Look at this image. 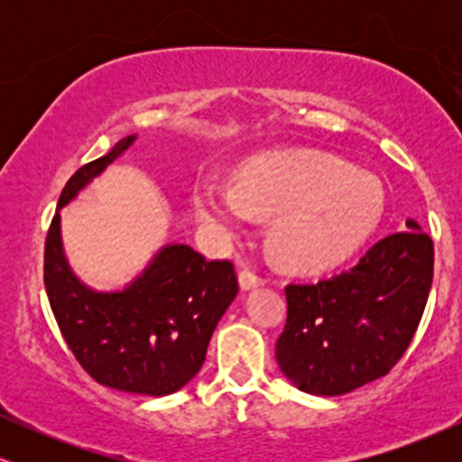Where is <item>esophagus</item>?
Instances as JSON below:
<instances>
[{"label": "esophagus", "mask_w": 462, "mask_h": 462, "mask_svg": "<svg viewBox=\"0 0 462 462\" xmlns=\"http://www.w3.org/2000/svg\"><path fill=\"white\" fill-rule=\"evenodd\" d=\"M238 282H241L243 291H249V289H254V286H261L264 282V278L261 273L254 272V269L245 267V269H241V272H238Z\"/></svg>", "instance_id": "esophagus-1"}]
</instances>
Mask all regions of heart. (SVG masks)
Listing matches in <instances>:
<instances>
[{"instance_id": "obj_1", "label": "heart", "mask_w": 462, "mask_h": 462, "mask_svg": "<svg viewBox=\"0 0 462 462\" xmlns=\"http://www.w3.org/2000/svg\"><path fill=\"white\" fill-rule=\"evenodd\" d=\"M199 224L230 241L256 215L273 217L269 238L284 263L321 269L356 252L386 210L378 178L319 152H282L254 158L236 184L199 178L193 187Z\"/></svg>"}]
</instances>
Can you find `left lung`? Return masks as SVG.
<instances>
[{"label": "left lung", "instance_id": "obj_1", "mask_svg": "<svg viewBox=\"0 0 462 462\" xmlns=\"http://www.w3.org/2000/svg\"><path fill=\"white\" fill-rule=\"evenodd\" d=\"M380 238L352 269L284 286L275 358L312 395H346L383 378L415 337L434 272V243L417 221Z\"/></svg>", "mask_w": 462, "mask_h": 462}]
</instances>
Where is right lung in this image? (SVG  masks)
Segmentation results:
<instances>
[{
  "label": "right lung",
  "mask_w": 462,
  "mask_h": 462,
  "mask_svg": "<svg viewBox=\"0 0 462 462\" xmlns=\"http://www.w3.org/2000/svg\"><path fill=\"white\" fill-rule=\"evenodd\" d=\"M136 136H125L79 167L58 210L115 162ZM45 238L43 278L62 338L95 383L128 393H176L201 369L217 323L238 293L230 261H206L189 245H167L128 289L95 293L71 273L62 254L60 215Z\"/></svg>",
  "instance_id": "1"
}]
</instances>
